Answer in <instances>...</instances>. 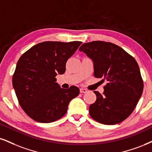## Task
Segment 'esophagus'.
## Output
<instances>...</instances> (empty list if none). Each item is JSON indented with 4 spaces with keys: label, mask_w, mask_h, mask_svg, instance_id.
Here are the masks:
<instances>
[{
    "label": "esophagus",
    "mask_w": 152,
    "mask_h": 152,
    "mask_svg": "<svg viewBox=\"0 0 152 152\" xmlns=\"http://www.w3.org/2000/svg\"><path fill=\"white\" fill-rule=\"evenodd\" d=\"M80 93H87V89H84V88H80Z\"/></svg>",
    "instance_id": "34e87169"
}]
</instances>
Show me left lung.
Returning a JSON list of instances; mask_svg holds the SVG:
<instances>
[{"mask_svg":"<svg viewBox=\"0 0 152 152\" xmlns=\"http://www.w3.org/2000/svg\"><path fill=\"white\" fill-rule=\"evenodd\" d=\"M94 62V76L107 83L103 94L94 91L96 100L89 106L92 118L104 125H115L125 120L135 108L144 83L135 59L110 42L94 41L79 48Z\"/></svg>","mask_w":152,"mask_h":152,"instance_id":"obj_1","label":"left lung"}]
</instances>
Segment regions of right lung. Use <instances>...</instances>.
I'll list each match as a JSON object with an SVG mask.
<instances>
[{"label": "right lung", "instance_id": "1", "mask_svg": "<svg viewBox=\"0 0 152 152\" xmlns=\"http://www.w3.org/2000/svg\"><path fill=\"white\" fill-rule=\"evenodd\" d=\"M81 42H44L22 54L12 75V86L21 108L39 123H52L66 113L69 102L80 94L71 86L61 88L57 74L65 72L67 61Z\"/></svg>", "mask_w": 152, "mask_h": 152}]
</instances>
